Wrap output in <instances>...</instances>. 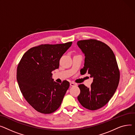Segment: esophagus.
<instances>
[{
    "label": "esophagus",
    "mask_w": 135,
    "mask_h": 135,
    "mask_svg": "<svg viewBox=\"0 0 135 135\" xmlns=\"http://www.w3.org/2000/svg\"><path fill=\"white\" fill-rule=\"evenodd\" d=\"M70 85H71V86H74L76 85V84H75V83H74V82H70Z\"/></svg>",
    "instance_id": "1"
}]
</instances>
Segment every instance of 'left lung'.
<instances>
[{
    "label": "left lung",
    "mask_w": 135,
    "mask_h": 135,
    "mask_svg": "<svg viewBox=\"0 0 135 135\" xmlns=\"http://www.w3.org/2000/svg\"><path fill=\"white\" fill-rule=\"evenodd\" d=\"M77 44L85 55L81 74L93 78L90 88L78 85L81 92L77 99L84 108L97 110L107 104L117 89L120 73L116 58L108 46L97 40L78 41Z\"/></svg>",
    "instance_id": "1"
}]
</instances>
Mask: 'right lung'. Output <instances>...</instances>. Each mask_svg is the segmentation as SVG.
<instances>
[{
    "mask_svg": "<svg viewBox=\"0 0 135 135\" xmlns=\"http://www.w3.org/2000/svg\"><path fill=\"white\" fill-rule=\"evenodd\" d=\"M41 45L27 51L17 69V80L24 98L37 112L50 114L61 105L70 83L59 84L52 79V72L59 66L62 55L72 45Z\"/></svg>",
    "mask_w": 135,
    "mask_h": 135,
    "instance_id": "1",
    "label": "right lung"
}]
</instances>
